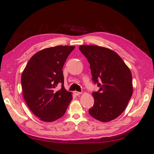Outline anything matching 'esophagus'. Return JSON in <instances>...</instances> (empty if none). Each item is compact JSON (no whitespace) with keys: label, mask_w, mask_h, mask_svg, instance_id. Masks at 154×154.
Listing matches in <instances>:
<instances>
[{"label":"esophagus","mask_w":154,"mask_h":154,"mask_svg":"<svg viewBox=\"0 0 154 154\" xmlns=\"http://www.w3.org/2000/svg\"><path fill=\"white\" fill-rule=\"evenodd\" d=\"M73 93H74V94L76 96H79V95H80V94H81V93H81V92H78V91H74Z\"/></svg>","instance_id":"34e87169"}]
</instances>
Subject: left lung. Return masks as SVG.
Returning a JSON list of instances; mask_svg holds the SVG:
<instances>
[{"label": "left lung", "mask_w": 154, "mask_h": 154, "mask_svg": "<svg viewBox=\"0 0 154 154\" xmlns=\"http://www.w3.org/2000/svg\"><path fill=\"white\" fill-rule=\"evenodd\" d=\"M79 50L90 64L93 81L100 87L99 91L93 93L94 103L89 110L90 115L103 122L116 119L126 109L132 95L131 71L110 49L83 45Z\"/></svg>", "instance_id": "obj_1"}]
</instances>
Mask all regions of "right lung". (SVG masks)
Returning a JSON list of instances; mask_svg holds the SVG:
<instances>
[{
  "label": "right lung",
  "mask_w": 154,
  "mask_h": 154,
  "mask_svg": "<svg viewBox=\"0 0 154 154\" xmlns=\"http://www.w3.org/2000/svg\"><path fill=\"white\" fill-rule=\"evenodd\" d=\"M75 46L57 45L38 51L22 72L23 97L40 120L50 122L63 116L73 96L64 88L62 68ZM60 83L62 87L57 90Z\"/></svg>",
  "instance_id": "right-lung-1"
}]
</instances>
